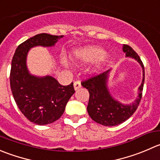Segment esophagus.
Returning a JSON list of instances; mask_svg holds the SVG:
<instances>
[{"mask_svg": "<svg viewBox=\"0 0 160 160\" xmlns=\"http://www.w3.org/2000/svg\"><path fill=\"white\" fill-rule=\"evenodd\" d=\"M73 85H74V88H75L76 91H77V90H78L79 88H81V83H80V81L74 82Z\"/></svg>", "mask_w": 160, "mask_h": 160, "instance_id": "34e87169", "label": "esophagus"}]
</instances>
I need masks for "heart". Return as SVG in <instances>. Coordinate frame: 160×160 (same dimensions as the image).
Masks as SVG:
<instances>
[{
  "instance_id": "1",
  "label": "heart",
  "mask_w": 160,
  "mask_h": 160,
  "mask_svg": "<svg viewBox=\"0 0 160 160\" xmlns=\"http://www.w3.org/2000/svg\"><path fill=\"white\" fill-rule=\"evenodd\" d=\"M105 55L104 49L98 47H90L80 52V59L83 62H92L102 58Z\"/></svg>"
}]
</instances>
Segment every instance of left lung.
Listing matches in <instances>:
<instances>
[{"mask_svg":"<svg viewBox=\"0 0 160 160\" xmlns=\"http://www.w3.org/2000/svg\"><path fill=\"white\" fill-rule=\"evenodd\" d=\"M123 51L126 53L127 57H131L137 60L143 69V79L139 87L138 96L132 105H123L110 95L107 88L108 74L110 69L102 73L92 76L81 82L82 86L88 90L90 94L87 107L88 114L94 121L105 127L116 126L129 119L137 110L142 97L145 82L143 62L139 55L128 44H123Z\"/></svg>","mask_w":160,"mask_h":160,"instance_id":"8db88e82","label":"left lung"}]
</instances>
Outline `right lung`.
<instances>
[{
    "label": "right lung",
    "instance_id": "right-lung-1",
    "mask_svg": "<svg viewBox=\"0 0 160 160\" xmlns=\"http://www.w3.org/2000/svg\"><path fill=\"white\" fill-rule=\"evenodd\" d=\"M62 37L37 34L19 44L12 58L10 86L14 99L22 113L35 124H49L59 119L75 90L72 82L62 86L52 77L30 75L26 68V55L31 48L51 47Z\"/></svg>",
    "mask_w": 160,
    "mask_h": 160
}]
</instances>
